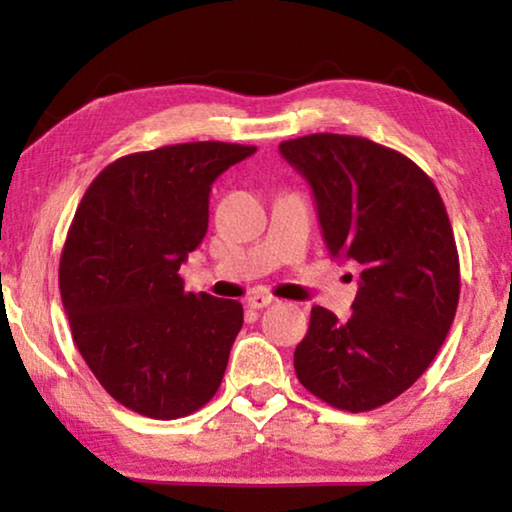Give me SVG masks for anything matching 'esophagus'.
I'll return each mask as SVG.
<instances>
[{"instance_id":"esophagus-1","label":"esophagus","mask_w":512,"mask_h":512,"mask_svg":"<svg viewBox=\"0 0 512 512\" xmlns=\"http://www.w3.org/2000/svg\"><path fill=\"white\" fill-rule=\"evenodd\" d=\"M270 303H275V298L268 296V293H254V296L247 298V305L251 310H263V307H268Z\"/></svg>"}]
</instances>
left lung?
I'll use <instances>...</instances> for the list:
<instances>
[{"instance_id":"8db88e82","label":"left lung","mask_w":512,"mask_h":512,"mask_svg":"<svg viewBox=\"0 0 512 512\" xmlns=\"http://www.w3.org/2000/svg\"><path fill=\"white\" fill-rule=\"evenodd\" d=\"M279 153L310 184L331 256L361 268L347 319L312 307L296 375L333 408L375 410L422 377L457 312L459 256L443 198L410 158L366 137L319 132Z\"/></svg>"}]
</instances>
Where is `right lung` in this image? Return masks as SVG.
Here are the masks:
<instances>
[{"instance_id": "obj_1", "label": "right lung", "mask_w": 512, "mask_h": 512, "mask_svg": "<svg viewBox=\"0 0 512 512\" xmlns=\"http://www.w3.org/2000/svg\"><path fill=\"white\" fill-rule=\"evenodd\" d=\"M254 151L191 142L132 153L104 167L76 209L62 305L83 361L132 412L186 417L219 389L242 305L184 291L179 268L207 233L216 177Z\"/></svg>"}]
</instances>
